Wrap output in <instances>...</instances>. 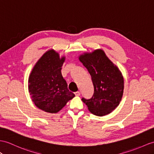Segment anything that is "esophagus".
I'll return each mask as SVG.
<instances>
[{
	"mask_svg": "<svg viewBox=\"0 0 154 154\" xmlns=\"http://www.w3.org/2000/svg\"><path fill=\"white\" fill-rule=\"evenodd\" d=\"M74 95H75V96L78 97V96L80 95V91H76V92L74 93Z\"/></svg>",
	"mask_w": 154,
	"mask_h": 154,
	"instance_id": "obj_1",
	"label": "esophagus"
}]
</instances>
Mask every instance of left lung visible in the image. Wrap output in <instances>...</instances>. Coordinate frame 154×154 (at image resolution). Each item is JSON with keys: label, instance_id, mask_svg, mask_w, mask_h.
I'll use <instances>...</instances> for the list:
<instances>
[{"label": "left lung", "instance_id": "1", "mask_svg": "<svg viewBox=\"0 0 154 154\" xmlns=\"http://www.w3.org/2000/svg\"><path fill=\"white\" fill-rule=\"evenodd\" d=\"M79 60L91 76L94 93L91 99L82 100L91 113L103 116L110 114L120 102L124 88L121 71L100 49L80 55Z\"/></svg>", "mask_w": 154, "mask_h": 154}]
</instances>
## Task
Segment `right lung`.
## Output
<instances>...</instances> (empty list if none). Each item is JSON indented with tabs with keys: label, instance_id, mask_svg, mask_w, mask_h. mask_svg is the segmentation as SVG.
Segmentation results:
<instances>
[{
	"label": "right lung",
	"instance_id": "right-lung-1",
	"mask_svg": "<svg viewBox=\"0 0 154 154\" xmlns=\"http://www.w3.org/2000/svg\"><path fill=\"white\" fill-rule=\"evenodd\" d=\"M65 57L60 58L54 50L47 51L29 75V91L32 102L39 109L57 113L75 96L69 91L61 70Z\"/></svg>",
	"mask_w": 154,
	"mask_h": 154
}]
</instances>
